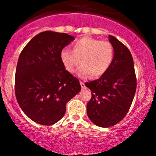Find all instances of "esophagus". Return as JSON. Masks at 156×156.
Here are the masks:
<instances>
[{
    "label": "esophagus",
    "instance_id": "1",
    "mask_svg": "<svg viewBox=\"0 0 156 156\" xmlns=\"http://www.w3.org/2000/svg\"><path fill=\"white\" fill-rule=\"evenodd\" d=\"M80 86H81V88L82 89H86V88H87V87H86V85H85V83H84V82L80 81Z\"/></svg>",
    "mask_w": 156,
    "mask_h": 156
}]
</instances>
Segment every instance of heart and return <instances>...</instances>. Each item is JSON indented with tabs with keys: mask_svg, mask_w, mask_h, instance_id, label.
<instances>
[{
	"mask_svg": "<svg viewBox=\"0 0 156 156\" xmlns=\"http://www.w3.org/2000/svg\"><path fill=\"white\" fill-rule=\"evenodd\" d=\"M73 51L63 48L60 52V60L66 69L74 72L77 66L80 77L89 75L94 78L103 76L110 67L114 57V50L108 41H101L90 37H83L72 44Z\"/></svg>",
	"mask_w": 156,
	"mask_h": 156,
	"instance_id": "heart-1",
	"label": "heart"
}]
</instances>
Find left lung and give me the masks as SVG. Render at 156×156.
Masks as SVG:
<instances>
[{
  "instance_id": "left-lung-1",
  "label": "left lung",
  "mask_w": 156,
  "mask_h": 156,
  "mask_svg": "<svg viewBox=\"0 0 156 156\" xmlns=\"http://www.w3.org/2000/svg\"><path fill=\"white\" fill-rule=\"evenodd\" d=\"M114 50L110 67L98 80L85 83L92 91L87 115L94 125L108 128L126 116L133 102L137 82L133 57L128 48L109 35Z\"/></svg>"
}]
</instances>
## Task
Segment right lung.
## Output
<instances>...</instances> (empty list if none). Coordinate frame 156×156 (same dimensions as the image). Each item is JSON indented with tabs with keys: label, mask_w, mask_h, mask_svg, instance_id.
<instances>
[{
	"label": "right lung",
	"mask_w": 156,
	"mask_h": 156,
	"mask_svg": "<svg viewBox=\"0 0 156 156\" xmlns=\"http://www.w3.org/2000/svg\"><path fill=\"white\" fill-rule=\"evenodd\" d=\"M74 40L65 33L46 31L31 39L20 54L15 72L17 103L31 120L51 125L66 112V103L80 92L79 80L60 60V52Z\"/></svg>",
	"instance_id": "1"
}]
</instances>
